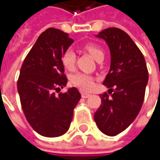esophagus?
Wrapping results in <instances>:
<instances>
[{
  "instance_id": "1",
  "label": "esophagus",
  "mask_w": 160,
  "mask_h": 160,
  "mask_svg": "<svg viewBox=\"0 0 160 160\" xmlns=\"http://www.w3.org/2000/svg\"><path fill=\"white\" fill-rule=\"evenodd\" d=\"M82 97L84 98V99H86V98L90 97V94H88V93H82Z\"/></svg>"
}]
</instances>
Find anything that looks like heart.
Segmentation results:
<instances>
[{"instance_id":"obj_1","label":"heart","mask_w":160,"mask_h":160,"mask_svg":"<svg viewBox=\"0 0 160 160\" xmlns=\"http://www.w3.org/2000/svg\"><path fill=\"white\" fill-rule=\"evenodd\" d=\"M84 49L93 57L97 61L103 58L104 53L103 51L94 43H88L84 46ZM61 62L62 65L67 70H73L76 63V53L72 49H67L61 56ZM72 83L78 88H81L84 91L90 90L94 85V78L84 73H77L72 76Z\"/></svg>"}]
</instances>
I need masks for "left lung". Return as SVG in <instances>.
Returning a JSON list of instances; mask_svg holds the SVG:
<instances>
[{
	"label": "left lung",
	"instance_id": "1",
	"mask_svg": "<svg viewBox=\"0 0 160 160\" xmlns=\"http://www.w3.org/2000/svg\"><path fill=\"white\" fill-rule=\"evenodd\" d=\"M96 37L107 42L110 51V69L103 81L111 94L100 95L102 103L94 114L99 130L108 136L125 131L138 115L145 97L149 74L145 58L124 30L108 28ZM111 91V92H109Z\"/></svg>",
	"mask_w": 160,
	"mask_h": 160
}]
</instances>
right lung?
Returning a JSON list of instances; mask_svg holds the SVG:
<instances>
[{"mask_svg": "<svg viewBox=\"0 0 160 160\" xmlns=\"http://www.w3.org/2000/svg\"><path fill=\"white\" fill-rule=\"evenodd\" d=\"M73 42L68 33L50 28L39 35L21 67L17 82L21 106L28 122L40 135L64 134L81 100L76 87L54 94L67 84L61 56Z\"/></svg>", "mask_w": 160, "mask_h": 160, "instance_id": "add662e5", "label": "right lung"}]
</instances>
